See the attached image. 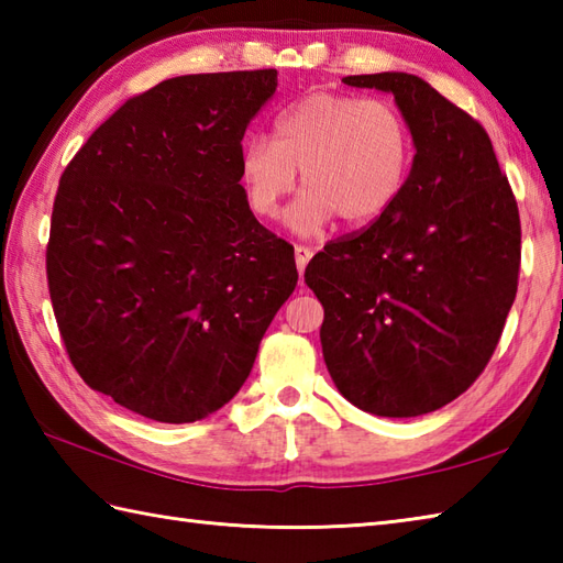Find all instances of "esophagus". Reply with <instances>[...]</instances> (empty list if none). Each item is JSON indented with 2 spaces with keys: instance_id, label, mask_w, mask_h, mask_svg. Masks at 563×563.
I'll list each match as a JSON object with an SVG mask.
<instances>
[{
  "instance_id": "esophagus-1",
  "label": "esophagus",
  "mask_w": 563,
  "mask_h": 563,
  "mask_svg": "<svg viewBox=\"0 0 563 563\" xmlns=\"http://www.w3.org/2000/svg\"><path fill=\"white\" fill-rule=\"evenodd\" d=\"M314 256V251L305 246V244H295V263H297V271L305 273V266L309 263V258Z\"/></svg>"
}]
</instances>
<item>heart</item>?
<instances>
[{"mask_svg": "<svg viewBox=\"0 0 563 563\" xmlns=\"http://www.w3.org/2000/svg\"><path fill=\"white\" fill-rule=\"evenodd\" d=\"M411 162L413 133L399 106L317 91L275 118L273 137L246 140L239 176L251 212L273 218L300 172L307 190L288 222L295 232L312 234L333 218L361 227L385 214Z\"/></svg>", "mask_w": 563, "mask_h": 563, "instance_id": "1", "label": "heart"}]
</instances>
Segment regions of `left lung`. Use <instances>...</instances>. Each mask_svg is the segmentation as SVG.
I'll use <instances>...</instances> for the list:
<instances>
[{
	"label": "left lung",
	"mask_w": 563,
	"mask_h": 563,
	"mask_svg": "<svg viewBox=\"0 0 563 563\" xmlns=\"http://www.w3.org/2000/svg\"><path fill=\"white\" fill-rule=\"evenodd\" d=\"M394 93L416 157L377 220L333 239L305 283L324 307L329 375L357 409L411 418L484 373L516 300L520 214L479 121L406 71L345 77Z\"/></svg>",
	"instance_id": "obj_1"
}]
</instances>
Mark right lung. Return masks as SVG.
Returning a JSON list of instances; mask_svg holds the SVG:
<instances>
[{
	"mask_svg": "<svg viewBox=\"0 0 563 563\" xmlns=\"http://www.w3.org/2000/svg\"><path fill=\"white\" fill-rule=\"evenodd\" d=\"M275 69L166 79L128 99L63 172L45 251L69 363L159 423L244 385L297 285L295 249L251 212L242 140Z\"/></svg>",
	"mask_w": 563,
	"mask_h": 563,
	"instance_id": "right-lung-1",
	"label": "right lung"
}]
</instances>
